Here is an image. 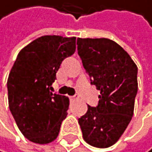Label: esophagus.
Segmentation results:
<instances>
[{"label":"esophagus","instance_id":"obj_1","mask_svg":"<svg viewBox=\"0 0 152 152\" xmlns=\"http://www.w3.org/2000/svg\"><path fill=\"white\" fill-rule=\"evenodd\" d=\"M71 100H75V99H77V96H73V97H70Z\"/></svg>","mask_w":152,"mask_h":152}]
</instances>
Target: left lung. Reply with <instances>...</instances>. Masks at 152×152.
I'll return each instance as SVG.
<instances>
[{"label":"left lung","mask_w":152,"mask_h":152,"mask_svg":"<svg viewBox=\"0 0 152 152\" xmlns=\"http://www.w3.org/2000/svg\"><path fill=\"white\" fill-rule=\"evenodd\" d=\"M77 44L91 84L100 92L98 106L88 105L86 114L78 119L83 139L96 148H109L132 119L138 68L126 50L110 39L77 38Z\"/></svg>","instance_id":"obj_1"}]
</instances>
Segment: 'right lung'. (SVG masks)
<instances>
[{
    "label": "right lung",
    "instance_id": "add662e5",
    "mask_svg": "<svg viewBox=\"0 0 152 152\" xmlns=\"http://www.w3.org/2000/svg\"><path fill=\"white\" fill-rule=\"evenodd\" d=\"M75 52V37L45 35L18 53L7 79L8 105L26 139L49 144L57 138L69 109V98L53 94L62 61Z\"/></svg>",
    "mask_w": 152,
    "mask_h": 152
}]
</instances>
